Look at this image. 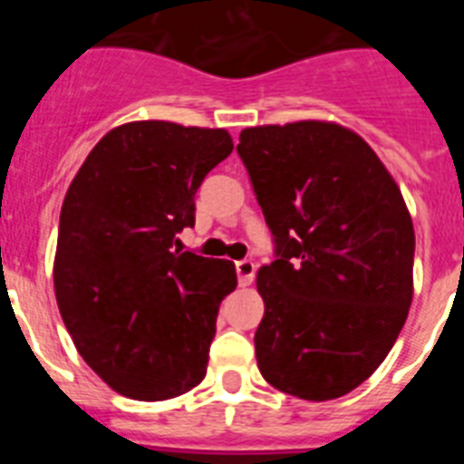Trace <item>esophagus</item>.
Segmentation results:
<instances>
[{
    "instance_id": "1",
    "label": "esophagus",
    "mask_w": 464,
    "mask_h": 464,
    "mask_svg": "<svg viewBox=\"0 0 464 464\" xmlns=\"http://www.w3.org/2000/svg\"><path fill=\"white\" fill-rule=\"evenodd\" d=\"M236 271H237V280H240V287H249V285L254 283L256 265L251 260L236 262Z\"/></svg>"
}]
</instances>
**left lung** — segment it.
Segmentation results:
<instances>
[{
  "label": "left lung",
  "instance_id": "left-lung-1",
  "mask_svg": "<svg viewBox=\"0 0 464 464\" xmlns=\"http://www.w3.org/2000/svg\"><path fill=\"white\" fill-rule=\"evenodd\" d=\"M237 154L276 237L260 266L262 377L310 401L343 397L391 353L413 301V219L375 150L334 121L256 125Z\"/></svg>",
  "mask_w": 464,
  "mask_h": 464
}]
</instances>
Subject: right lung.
Here are the masks:
<instances>
[{"label": "right lung", "instance_id": "right-lung-1", "mask_svg": "<svg viewBox=\"0 0 464 464\" xmlns=\"http://www.w3.org/2000/svg\"><path fill=\"white\" fill-rule=\"evenodd\" d=\"M224 128L132 121L110 130L60 210L53 289L73 345L111 391L139 401L202 383L236 265L172 249L195 193L231 154Z\"/></svg>", "mask_w": 464, "mask_h": 464}]
</instances>
